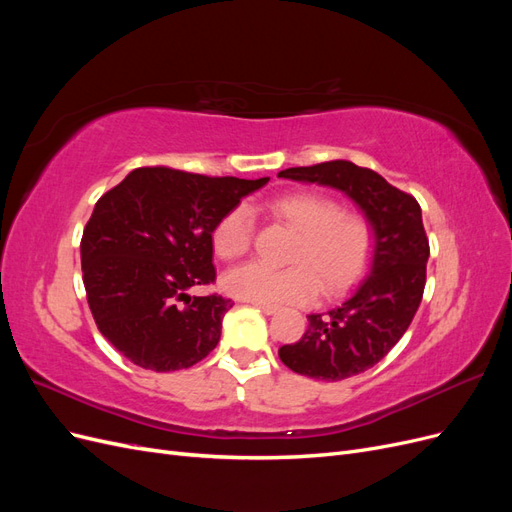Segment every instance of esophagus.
<instances>
[{
  "instance_id": "obj_1",
  "label": "esophagus",
  "mask_w": 512,
  "mask_h": 512,
  "mask_svg": "<svg viewBox=\"0 0 512 512\" xmlns=\"http://www.w3.org/2000/svg\"><path fill=\"white\" fill-rule=\"evenodd\" d=\"M252 305H254V307H258L260 312H262V314H267V316L275 314L277 309H280V307H277V305H269V303H252Z\"/></svg>"
}]
</instances>
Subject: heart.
Instances as JSON below:
<instances>
[{"label":"heart","instance_id":"b5f03b06","mask_svg":"<svg viewBox=\"0 0 512 512\" xmlns=\"http://www.w3.org/2000/svg\"><path fill=\"white\" fill-rule=\"evenodd\" d=\"M273 220L297 232L286 256V269L245 265L224 277L232 297L299 305L314 299L337 297L361 280L376 250V230L365 215L344 211L339 200L320 192H290L265 205ZM254 215L239 205L226 211L211 230L213 252L224 262L243 258L252 247Z\"/></svg>","mask_w":512,"mask_h":512}]
</instances>
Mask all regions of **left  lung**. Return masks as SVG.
I'll use <instances>...</instances> for the list:
<instances>
[{
  "label": "left lung",
  "instance_id": "obj_1",
  "mask_svg": "<svg viewBox=\"0 0 512 512\" xmlns=\"http://www.w3.org/2000/svg\"><path fill=\"white\" fill-rule=\"evenodd\" d=\"M280 177L346 192L376 230L374 265L365 282L329 314L307 316L299 342L280 348L282 363L294 374L346 380L384 359L421 305L429 258L421 205L371 168L348 160L286 168Z\"/></svg>",
  "mask_w": 512,
  "mask_h": 512
}]
</instances>
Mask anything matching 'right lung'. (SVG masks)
<instances>
[{
  "label": "right lung",
  "instance_id": "obj_1",
  "mask_svg": "<svg viewBox=\"0 0 512 512\" xmlns=\"http://www.w3.org/2000/svg\"><path fill=\"white\" fill-rule=\"evenodd\" d=\"M267 181L143 166L100 196L81 267L91 314L115 350L143 369L175 371L218 346L232 301L188 290L215 282V222Z\"/></svg>",
  "mask_w": 512,
  "mask_h": 512
}]
</instances>
